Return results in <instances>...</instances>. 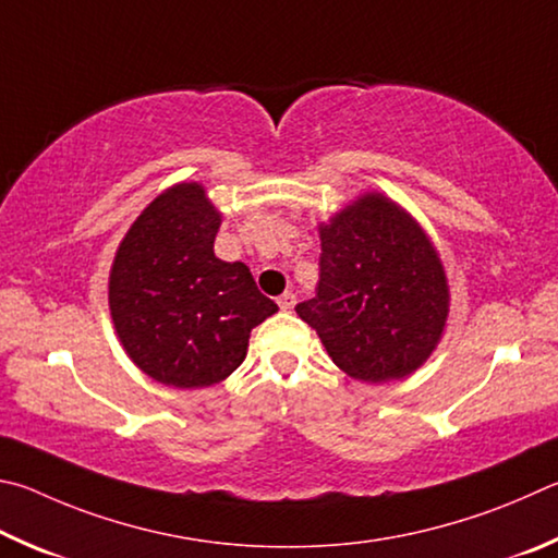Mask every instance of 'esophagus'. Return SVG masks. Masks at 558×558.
<instances>
[{
    "label": "esophagus",
    "instance_id": "obj_1",
    "mask_svg": "<svg viewBox=\"0 0 558 558\" xmlns=\"http://www.w3.org/2000/svg\"><path fill=\"white\" fill-rule=\"evenodd\" d=\"M277 304H279L281 311H291V308L296 306V296L291 294V291H287V294H281V296L277 299Z\"/></svg>",
    "mask_w": 558,
    "mask_h": 558
}]
</instances>
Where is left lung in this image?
<instances>
[{"label": "left lung", "mask_w": 558, "mask_h": 558, "mask_svg": "<svg viewBox=\"0 0 558 558\" xmlns=\"http://www.w3.org/2000/svg\"><path fill=\"white\" fill-rule=\"evenodd\" d=\"M316 296L296 306L345 375L404 379L441 343L451 291L432 238L402 205L367 191L318 225Z\"/></svg>", "instance_id": "obj_1"}]
</instances>
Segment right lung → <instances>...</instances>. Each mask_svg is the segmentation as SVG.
Instances as JSON below:
<instances>
[{
  "instance_id": "obj_1",
  "label": "right lung",
  "mask_w": 558,
  "mask_h": 558,
  "mask_svg": "<svg viewBox=\"0 0 558 558\" xmlns=\"http://www.w3.org/2000/svg\"><path fill=\"white\" fill-rule=\"evenodd\" d=\"M222 213L198 181L146 205L114 252L107 299L117 338L156 383L203 389L242 365L254 326L279 311L247 264L215 257Z\"/></svg>"
}]
</instances>
